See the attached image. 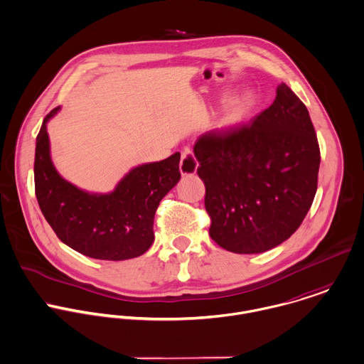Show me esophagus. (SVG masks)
I'll return each mask as SVG.
<instances>
[{"instance_id":"1","label":"esophagus","mask_w":364,"mask_h":364,"mask_svg":"<svg viewBox=\"0 0 364 364\" xmlns=\"http://www.w3.org/2000/svg\"><path fill=\"white\" fill-rule=\"evenodd\" d=\"M197 167H198V161L196 160L194 153L190 149H186L180 160V173L183 176H190L197 171Z\"/></svg>"}]
</instances>
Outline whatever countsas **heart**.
<instances>
[{
    "label": "heart",
    "instance_id": "heart-1",
    "mask_svg": "<svg viewBox=\"0 0 364 364\" xmlns=\"http://www.w3.org/2000/svg\"><path fill=\"white\" fill-rule=\"evenodd\" d=\"M247 109H249V98L246 95L233 98L229 102L223 117L220 118V122H219L220 127L222 128H233V127L239 125L245 119Z\"/></svg>",
    "mask_w": 364,
    "mask_h": 364
}]
</instances>
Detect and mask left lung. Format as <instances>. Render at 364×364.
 Segmentation results:
<instances>
[{
	"mask_svg": "<svg viewBox=\"0 0 364 364\" xmlns=\"http://www.w3.org/2000/svg\"><path fill=\"white\" fill-rule=\"evenodd\" d=\"M194 154L205 184L210 235L240 255L270 250L298 229L318 184L319 146L309 112L284 82L249 124L201 135Z\"/></svg>",
	"mask_w": 364,
	"mask_h": 364,
	"instance_id": "1",
	"label": "left lung"
}]
</instances>
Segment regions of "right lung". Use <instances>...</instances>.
I'll return each mask as SVG.
<instances>
[{"label":"right lung","mask_w":364,"mask_h":364,"mask_svg":"<svg viewBox=\"0 0 364 364\" xmlns=\"http://www.w3.org/2000/svg\"><path fill=\"white\" fill-rule=\"evenodd\" d=\"M43 119L35 149V193L43 217L58 237L75 252L100 260L144 255L154 240L153 220L161 198L180 180V153L131 168L109 193H90L63 178L50 156Z\"/></svg>","instance_id":"1"}]
</instances>
